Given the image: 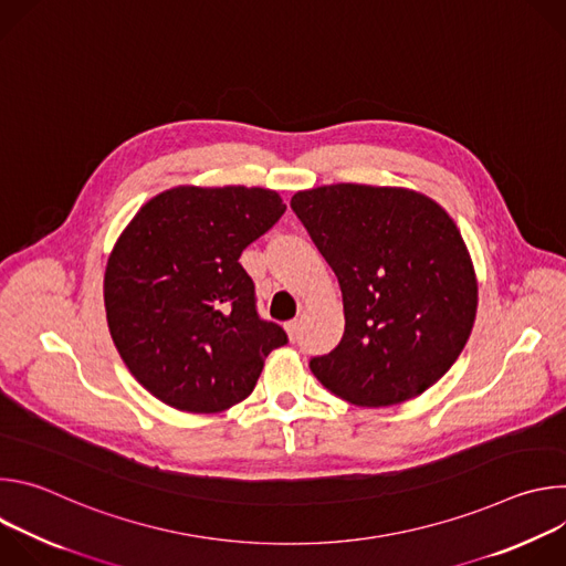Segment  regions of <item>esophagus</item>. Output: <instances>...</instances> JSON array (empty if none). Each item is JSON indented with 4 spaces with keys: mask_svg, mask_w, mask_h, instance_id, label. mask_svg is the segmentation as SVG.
<instances>
[{
    "mask_svg": "<svg viewBox=\"0 0 566 566\" xmlns=\"http://www.w3.org/2000/svg\"><path fill=\"white\" fill-rule=\"evenodd\" d=\"M284 329H286L289 338L295 343V340H297V332H300V322H297V319H291V322H286Z\"/></svg>",
    "mask_w": 566,
    "mask_h": 566,
    "instance_id": "1",
    "label": "esophagus"
}]
</instances>
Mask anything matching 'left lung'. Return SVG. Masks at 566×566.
<instances>
[{
    "label": "left lung",
    "mask_w": 566,
    "mask_h": 566,
    "mask_svg": "<svg viewBox=\"0 0 566 566\" xmlns=\"http://www.w3.org/2000/svg\"><path fill=\"white\" fill-rule=\"evenodd\" d=\"M291 208L334 269L345 306V334L308 360L313 376L365 408L434 385L476 313L474 269L448 212L412 190L358 184L297 192Z\"/></svg>",
    "instance_id": "1"
}]
</instances>
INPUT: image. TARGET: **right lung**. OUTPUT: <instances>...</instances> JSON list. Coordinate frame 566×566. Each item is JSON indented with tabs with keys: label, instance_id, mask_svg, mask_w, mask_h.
Masks as SVG:
<instances>
[{
	"label": "right lung",
	"instance_id": "right-lung-1",
	"mask_svg": "<svg viewBox=\"0 0 566 566\" xmlns=\"http://www.w3.org/2000/svg\"><path fill=\"white\" fill-rule=\"evenodd\" d=\"M284 210L264 188L181 186L147 201L116 241L105 271L109 332L132 376L166 406L232 408L289 343L260 317L239 264Z\"/></svg>",
	"mask_w": 566,
	"mask_h": 566
}]
</instances>
